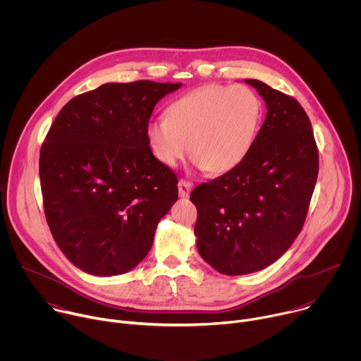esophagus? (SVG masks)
Returning a JSON list of instances; mask_svg holds the SVG:
<instances>
[{
    "label": "esophagus",
    "mask_w": 361,
    "mask_h": 361,
    "mask_svg": "<svg viewBox=\"0 0 361 361\" xmlns=\"http://www.w3.org/2000/svg\"><path fill=\"white\" fill-rule=\"evenodd\" d=\"M192 188V183L187 180H180L178 181V195L181 198H187L190 195V191Z\"/></svg>",
    "instance_id": "esophagus-1"
}]
</instances>
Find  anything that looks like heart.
Returning a JSON list of instances; mask_svg holds the SVG:
<instances>
[{
  "instance_id": "b5f03b06",
  "label": "heart",
  "mask_w": 361,
  "mask_h": 361,
  "mask_svg": "<svg viewBox=\"0 0 361 361\" xmlns=\"http://www.w3.org/2000/svg\"><path fill=\"white\" fill-rule=\"evenodd\" d=\"M263 120V102L252 88L207 85L167 109L166 120L151 121L147 138L166 167H176L188 151L194 163L213 174L240 166L251 152Z\"/></svg>"
}]
</instances>
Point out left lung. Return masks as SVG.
Here are the masks:
<instances>
[{
	"mask_svg": "<svg viewBox=\"0 0 361 361\" xmlns=\"http://www.w3.org/2000/svg\"><path fill=\"white\" fill-rule=\"evenodd\" d=\"M267 116L247 159L195 187L194 234L202 260L221 274L260 271L300 234L319 174L312 123L300 102L259 80H244Z\"/></svg>",
	"mask_w": 361,
	"mask_h": 361,
	"instance_id": "8db88e82",
	"label": "left lung"
}]
</instances>
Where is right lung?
<instances>
[{"mask_svg": "<svg viewBox=\"0 0 361 361\" xmlns=\"http://www.w3.org/2000/svg\"><path fill=\"white\" fill-rule=\"evenodd\" d=\"M181 82H109L61 109L39 151L48 227L67 259L101 277L148 254L178 198L177 177L149 148L154 107Z\"/></svg>", "mask_w": 361, "mask_h": 361, "instance_id": "obj_1", "label": "right lung"}]
</instances>
